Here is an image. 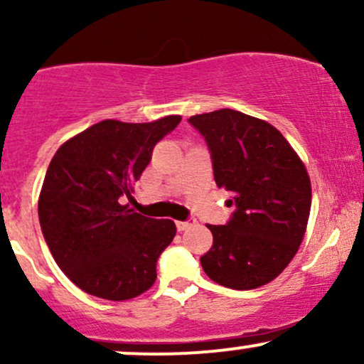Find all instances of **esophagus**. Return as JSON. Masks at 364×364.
Masks as SVG:
<instances>
[{"label": "esophagus", "instance_id": "esophagus-1", "mask_svg": "<svg viewBox=\"0 0 364 364\" xmlns=\"http://www.w3.org/2000/svg\"><path fill=\"white\" fill-rule=\"evenodd\" d=\"M195 223H196L195 219H190V220H176V228H178V231H185V229L191 228V225H193Z\"/></svg>", "mask_w": 364, "mask_h": 364}]
</instances>
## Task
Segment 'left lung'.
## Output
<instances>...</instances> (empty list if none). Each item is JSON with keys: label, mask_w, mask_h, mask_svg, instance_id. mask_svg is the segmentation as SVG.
<instances>
[{"label": "left lung", "mask_w": 364, "mask_h": 364, "mask_svg": "<svg viewBox=\"0 0 364 364\" xmlns=\"http://www.w3.org/2000/svg\"><path fill=\"white\" fill-rule=\"evenodd\" d=\"M217 186L236 205L225 225H210L214 245L200 258L212 281L248 291L274 281L298 253L311 208L301 157L267 121L235 109L195 114Z\"/></svg>", "instance_id": "obj_1"}]
</instances>
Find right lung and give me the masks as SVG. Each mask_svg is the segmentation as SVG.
Here are the masks:
<instances>
[{"label": "right lung", "instance_id": "right-lung-1", "mask_svg": "<svg viewBox=\"0 0 364 364\" xmlns=\"http://www.w3.org/2000/svg\"><path fill=\"white\" fill-rule=\"evenodd\" d=\"M171 114L150 123L104 119L66 140L49 162L39 223L58 267L82 291L109 301L144 294L176 225L121 205L159 140L178 127Z\"/></svg>", "mask_w": 364, "mask_h": 364}]
</instances>
